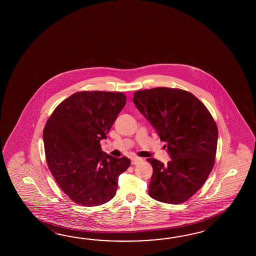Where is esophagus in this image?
Segmentation results:
<instances>
[{
	"instance_id": "1",
	"label": "esophagus",
	"mask_w": 256,
	"mask_h": 256,
	"mask_svg": "<svg viewBox=\"0 0 256 256\" xmlns=\"http://www.w3.org/2000/svg\"><path fill=\"white\" fill-rule=\"evenodd\" d=\"M130 160H132V164H139L141 162L142 158L134 156V158H130Z\"/></svg>"
}]
</instances>
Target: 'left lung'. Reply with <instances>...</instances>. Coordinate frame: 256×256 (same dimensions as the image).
I'll return each mask as SVG.
<instances>
[{
  "instance_id": "left-lung-1",
  "label": "left lung",
  "mask_w": 256,
  "mask_h": 256,
  "mask_svg": "<svg viewBox=\"0 0 256 256\" xmlns=\"http://www.w3.org/2000/svg\"><path fill=\"white\" fill-rule=\"evenodd\" d=\"M132 100L166 142L171 158L168 164L147 158L152 166L149 196L168 204L186 202L212 170L218 142L215 120L196 96L180 88L138 90Z\"/></svg>"
}]
</instances>
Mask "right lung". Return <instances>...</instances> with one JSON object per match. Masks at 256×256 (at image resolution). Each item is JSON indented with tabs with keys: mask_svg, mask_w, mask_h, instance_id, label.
Returning a JSON list of instances; mask_svg holds the SVG:
<instances>
[{
	"mask_svg": "<svg viewBox=\"0 0 256 256\" xmlns=\"http://www.w3.org/2000/svg\"><path fill=\"white\" fill-rule=\"evenodd\" d=\"M126 104L122 92L74 93L54 109L44 128L49 170L66 195L80 206L110 202L119 176L130 166L129 158H114L100 144Z\"/></svg>",
	"mask_w": 256,
	"mask_h": 256,
	"instance_id": "obj_1",
	"label": "right lung"
}]
</instances>
